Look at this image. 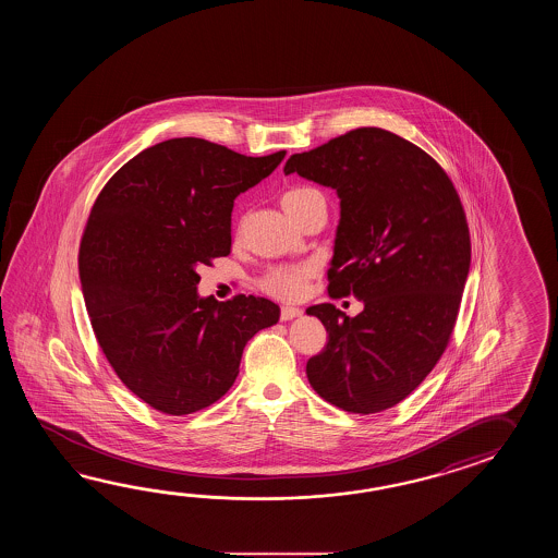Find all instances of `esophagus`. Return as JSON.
I'll return each instance as SVG.
<instances>
[{
    "instance_id": "34e87169",
    "label": "esophagus",
    "mask_w": 558,
    "mask_h": 558,
    "mask_svg": "<svg viewBox=\"0 0 558 558\" xmlns=\"http://www.w3.org/2000/svg\"><path fill=\"white\" fill-rule=\"evenodd\" d=\"M303 315V311L299 307H281V320H291L296 319V317H301Z\"/></svg>"
}]
</instances>
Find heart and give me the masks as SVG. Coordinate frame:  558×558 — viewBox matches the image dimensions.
Masks as SVG:
<instances>
[{
  "instance_id": "heart-1",
  "label": "heart",
  "mask_w": 558,
  "mask_h": 558,
  "mask_svg": "<svg viewBox=\"0 0 558 558\" xmlns=\"http://www.w3.org/2000/svg\"><path fill=\"white\" fill-rule=\"evenodd\" d=\"M320 197V193L313 187H291L281 195V207L291 217H295L307 203ZM311 265H283L275 267L262 279V289L269 295L279 299H295L303 293L305 281L311 275Z\"/></svg>"
}]
</instances>
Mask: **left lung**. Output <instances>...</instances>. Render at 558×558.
I'll use <instances>...</instances> for the list:
<instances>
[{
  "label": "left lung",
  "instance_id": "1",
  "mask_svg": "<svg viewBox=\"0 0 558 558\" xmlns=\"http://www.w3.org/2000/svg\"><path fill=\"white\" fill-rule=\"evenodd\" d=\"M283 171L337 191L327 291L365 305L356 317L332 303L307 308L329 332L307 361L308 383L349 413L391 409L425 380L454 329L471 267L459 193L430 155L379 128L291 155Z\"/></svg>",
  "mask_w": 558,
  "mask_h": 558
}]
</instances>
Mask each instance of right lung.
Masks as SVG:
<instances>
[{"instance_id":"add662e5","label":"right lung","mask_w":558,"mask_h":558,"mask_svg":"<svg viewBox=\"0 0 558 558\" xmlns=\"http://www.w3.org/2000/svg\"><path fill=\"white\" fill-rule=\"evenodd\" d=\"M284 151L247 157L199 137L143 149L97 195L80 247L95 339L121 383L166 415L226 395L251 337L279 320L265 296L197 295V267L231 251L239 193Z\"/></svg>"}]
</instances>
